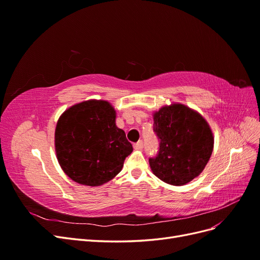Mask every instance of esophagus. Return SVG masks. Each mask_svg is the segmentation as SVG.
I'll return each mask as SVG.
<instances>
[{"label": "esophagus", "mask_w": 260, "mask_h": 260, "mask_svg": "<svg viewBox=\"0 0 260 260\" xmlns=\"http://www.w3.org/2000/svg\"><path fill=\"white\" fill-rule=\"evenodd\" d=\"M142 147H143V141H139V142H137L135 144V148L136 149H141Z\"/></svg>", "instance_id": "esophagus-1"}]
</instances>
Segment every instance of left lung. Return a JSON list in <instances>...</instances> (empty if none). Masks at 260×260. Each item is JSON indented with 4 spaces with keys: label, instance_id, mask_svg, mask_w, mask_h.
<instances>
[{
    "label": "left lung",
    "instance_id": "left-lung-1",
    "mask_svg": "<svg viewBox=\"0 0 260 260\" xmlns=\"http://www.w3.org/2000/svg\"><path fill=\"white\" fill-rule=\"evenodd\" d=\"M159 152L149 158L153 174L164 182L181 186L199 177L214 149V135L199 112L174 103L153 113Z\"/></svg>",
    "mask_w": 260,
    "mask_h": 260
}]
</instances>
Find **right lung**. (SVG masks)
<instances>
[{
    "mask_svg": "<svg viewBox=\"0 0 260 260\" xmlns=\"http://www.w3.org/2000/svg\"><path fill=\"white\" fill-rule=\"evenodd\" d=\"M60 168L75 182L100 186L114 179L133 151L108 101L88 100L67 108L55 128Z\"/></svg>",
    "mask_w": 260,
    "mask_h": 260,
    "instance_id": "1",
    "label": "right lung"
}]
</instances>
